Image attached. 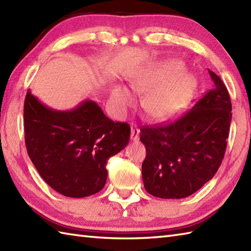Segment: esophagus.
Listing matches in <instances>:
<instances>
[{"mask_svg": "<svg viewBox=\"0 0 251 251\" xmlns=\"http://www.w3.org/2000/svg\"><path fill=\"white\" fill-rule=\"evenodd\" d=\"M139 135H140V130L137 128V127H131V134H130V139L132 141H137L139 140Z\"/></svg>", "mask_w": 251, "mask_h": 251, "instance_id": "1", "label": "esophagus"}]
</instances>
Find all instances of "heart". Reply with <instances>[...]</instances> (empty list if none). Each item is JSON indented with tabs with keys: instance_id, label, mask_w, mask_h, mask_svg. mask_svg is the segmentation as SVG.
<instances>
[{
	"instance_id": "1",
	"label": "heart",
	"mask_w": 251,
	"mask_h": 251,
	"mask_svg": "<svg viewBox=\"0 0 251 251\" xmlns=\"http://www.w3.org/2000/svg\"><path fill=\"white\" fill-rule=\"evenodd\" d=\"M178 59H164L136 73L130 87L136 93H147L143 106L151 119L166 122L175 119L188 105L194 92L195 81L191 73L183 70ZM116 109L124 112L132 103V95L126 87L117 85L111 93Z\"/></svg>"
}]
</instances>
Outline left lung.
I'll return each instance as SVG.
<instances>
[{"instance_id":"8db88e82","label":"left lung","mask_w":251,"mask_h":251,"mask_svg":"<svg viewBox=\"0 0 251 251\" xmlns=\"http://www.w3.org/2000/svg\"><path fill=\"white\" fill-rule=\"evenodd\" d=\"M214 87L168 125L142 127L147 156L142 180L148 193L167 200L199 191L218 172L226 149L232 104L226 85L209 70Z\"/></svg>"}]
</instances>
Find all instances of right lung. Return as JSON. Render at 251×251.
I'll list each match as a JSON object with an SVG mask.
<instances>
[{
    "instance_id": "1",
    "label": "right lung",
    "mask_w": 251,
    "mask_h": 251,
    "mask_svg": "<svg viewBox=\"0 0 251 251\" xmlns=\"http://www.w3.org/2000/svg\"><path fill=\"white\" fill-rule=\"evenodd\" d=\"M26 151L51 189L68 197L96 194L105 184L106 161L128 145L130 127L106 117L93 100L68 111L42 103L28 89L24 106Z\"/></svg>"
}]
</instances>
